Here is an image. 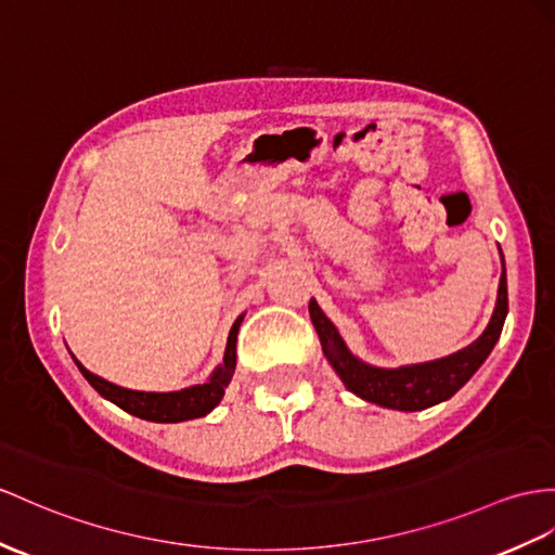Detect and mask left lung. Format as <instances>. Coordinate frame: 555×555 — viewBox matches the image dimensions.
Listing matches in <instances>:
<instances>
[{"instance_id": "1", "label": "left lung", "mask_w": 555, "mask_h": 555, "mask_svg": "<svg viewBox=\"0 0 555 555\" xmlns=\"http://www.w3.org/2000/svg\"><path fill=\"white\" fill-rule=\"evenodd\" d=\"M308 310H310V320L315 324V332L320 336L324 358L330 360L334 372L341 376V382L346 384L350 393H356L367 402L382 404V408H388V410L416 412L452 398L456 390L478 372L485 358L492 353V348L499 341V334H502L504 320L508 313L506 270L502 273V280H499L494 315L480 339L473 341L470 346L459 350V353L450 358L424 362V364H410V367L382 370L358 360L346 348L339 332H336L330 318L322 313V308L318 306L315 299H310Z\"/></svg>"}]
</instances>
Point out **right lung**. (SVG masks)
Returning a JSON list of instances; mask_svg holds the SVG:
<instances>
[{"label": "right lung", "mask_w": 555, "mask_h": 555, "mask_svg": "<svg viewBox=\"0 0 555 555\" xmlns=\"http://www.w3.org/2000/svg\"><path fill=\"white\" fill-rule=\"evenodd\" d=\"M242 318L235 320L231 334H228V346L223 364L216 370L207 384H197L191 388L176 390V393H143V390H129L115 386L111 382L101 379V376L91 374L82 362H77L79 372L85 374V379L99 390V393L115 402L117 408L125 412L147 418V422H159V424H176V422H188V418H197L211 412L216 404L221 402L225 386L231 384L233 372H235V344H237V330H240Z\"/></svg>", "instance_id": "right-lung-1"}]
</instances>
